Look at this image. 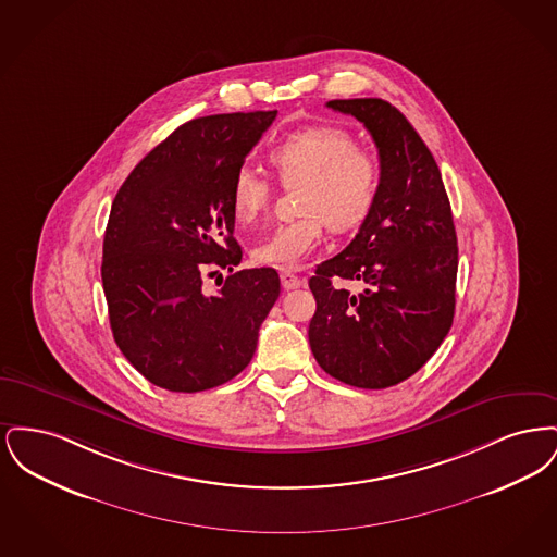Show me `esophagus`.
<instances>
[{
  "label": "esophagus",
  "instance_id": "obj_1",
  "mask_svg": "<svg viewBox=\"0 0 557 557\" xmlns=\"http://www.w3.org/2000/svg\"><path fill=\"white\" fill-rule=\"evenodd\" d=\"M280 277H282V286H284L286 290H296V288L305 286V280H302L300 275L292 273L290 269H284V271L280 273Z\"/></svg>",
  "mask_w": 557,
  "mask_h": 557
}]
</instances>
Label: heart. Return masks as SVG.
I'll return each mask as SVG.
<instances>
[{
  "mask_svg": "<svg viewBox=\"0 0 557 557\" xmlns=\"http://www.w3.org/2000/svg\"><path fill=\"white\" fill-rule=\"evenodd\" d=\"M269 162L284 186L298 187L300 216L277 225L252 248L259 265L298 269L319 246L325 223L334 232L357 230L370 216L382 184L377 154L355 144L341 127L315 125L292 133L269 150ZM271 200V184L239 166L230 187V207L242 225L261 219Z\"/></svg>",
  "mask_w": 557,
  "mask_h": 557,
  "instance_id": "heart-1",
  "label": "heart"
}]
</instances>
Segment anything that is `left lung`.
I'll use <instances>...</instances> for the list:
<instances>
[{
  "mask_svg": "<svg viewBox=\"0 0 557 557\" xmlns=\"http://www.w3.org/2000/svg\"><path fill=\"white\" fill-rule=\"evenodd\" d=\"M371 133L377 202L341 255L309 280V345L321 370L357 388H388L424 366L455 313L457 236L438 164L405 114L380 98L332 100ZM332 278H357L361 293Z\"/></svg>",
  "mask_w": 557,
  "mask_h": 557,
  "instance_id": "8db88e82",
  "label": "left lung"
}]
</instances>
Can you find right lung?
<instances>
[{
  "instance_id": "right-lung-1",
  "label": "right lung",
  "mask_w": 557,
  "mask_h": 557,
  "mask_svg": "<svg viewBox=\"0 0 557 557\" xmlns=\"http://www.w3.org/2000/svg\"><path fill=\"white\" fill-rule=\"evenodd\" d=\"M277 110L194 119L119 189L104 234L102 284L114 343L146 380L200 393L244 370L280 296L271 267L234 271L242 248L230 187ZM225 268L216 293L203 277Z\"/></svg>"
}]
</instances>
